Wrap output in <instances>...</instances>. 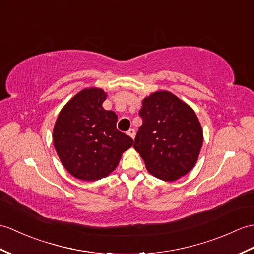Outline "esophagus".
I'll use <instances>...</instances> for the list:
<instances>
[{"mask_svg":"<svg viewBox=\"0 0 254 254\" xmlns=\"http://www.w3.org/2000/svg\"><path fill=\"white\" fill-rule=\"evenodd\" d=\"M127 135H128V136H131L134 139V137H135V129L134 128H129L128 131H127Z\"/></svg>","mask_w":254,"mask_h":254,"instance_id":"34e87169","label":"esophagus"}]
</instances>
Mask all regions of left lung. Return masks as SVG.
Wrapping results in <instances>:
<instances>
[{
    "label": "left lung",
    "mask_w": 254,
    "mask_h": 254,
    "mask_svg": "<svg viewBox=\"0 0 254 254\" xmlns=\"http://www.w3.org/2000/svg\"><path fill=\"white\" fill-rule=\"evenodd\" d=\"M143 125L133 145L157 179L174 182L196 164L203 131L190 105L169 91H157L141 102Z\"/></svg>",
    "instance_id": "left-lung-1"
}]
</instances>
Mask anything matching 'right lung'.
Wrapping results in <instances>:
<instances>
[{"label":"right lung","mask_w":254,"mask_h":254,"mask_svg":"<svg viewBox=\"0 0 254 254\" xmlns=\"http://www.w3.org/2000/svg\"><path fill=\"white\" fill-rule=\"evenodd\" d=\"M106 97L102 88H83L57 117L53 143L63 166L75 179L106 178L133 145L131 137L117 129V115L103 108Z\"/></svg>","instance_id":"right-lung-1"}]
</instances>
